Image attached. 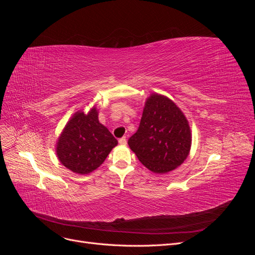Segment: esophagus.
I'll list each match as a JSON object with an SVG mask.
<instances>
[{"label": "esophagus", "instance_id": "obj_1", "mask_svg": "<svg viewBox=\"0 0 255 255\" xmlns=\"http://www.w3.org/2000/svg\"><path fill=\"white\" fill-rule=\"evenodd\" d=\"M119 143H120V144H122V145H126V144L128 143V141H127V138H126V137H122V138H120V139H119Z\"/></svg>", "mask_w": 255, "mask_h": 255}]
</instances>
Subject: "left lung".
<instances>
[{
    "label": "left lung",
    "mask_w": 255,
    "mask_h": 255,
    "mask_svg": "<svg viewBox=\"0 0 255 255\" xmlns=\"http://www.w3.org/2000/svg\"><path fill=\"white\" fill-rule=\"evenodd\" d=\"M128 143L149 170L167 173L188 156L191 145L188 121L170 99L152 94L144 103L139 128Z\"/></svg>",
    "instance_id": "1"
}]
</instances>
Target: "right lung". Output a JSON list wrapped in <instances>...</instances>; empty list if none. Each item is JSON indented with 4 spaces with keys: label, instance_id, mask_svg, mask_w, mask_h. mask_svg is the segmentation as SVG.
I'll return each mask as SVG.
<instances>
[{
    "label": "right lung",
    "instance_id": "obj_1",
    "mask_svg": "<svg viewBox=\"0 0 255 255\" xmlns=\"http://www.w3.org/2000/svg\"><path fill=\"white\" fill-rule=\"evenodd\" d=\"M117 144V139L99 122L94 106L88 114L76 112L68 121L57 140L56 154L69 170L88 174L103 164Z\"/></svg>",
    "mask_w": 255,
    "mask_h": 255
}]
</instances>
